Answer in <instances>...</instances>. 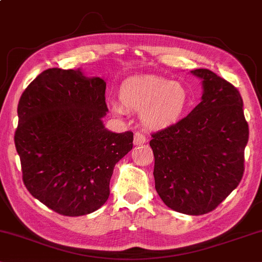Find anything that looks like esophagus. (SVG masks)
I'll return each mask as SVG.
<instances>
[{
  "mask_svg": "<svg viewBox=\"0 0 262 262\" xmlns=\"http://www.w3.org/2000/svg\"><path fill=\"white\" fill-rule=\"evenodd\" d=\"M146 141H147V139H146V137L142 133L137 132V133L134 134V145H142L145 144Z\"/></svg>",
  "mask_w": 262,
  "mask_h": 262,
  "instance_id": "1",
  "label": "esophagus"
}]
</instances>
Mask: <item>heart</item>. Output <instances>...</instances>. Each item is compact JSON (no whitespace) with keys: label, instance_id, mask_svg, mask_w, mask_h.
<instances>
[{"label":"heart","instance_id":"obj_1","mask_svg":"<svg viewBox=\"0 0 262 262\" xmlns=\"http://www.w3.org/2000/svg\"><path fill=\"white\" fill-rule=\"evenodd\" d=\"M120 102L123 109L140 113L145 125L159 129L180 120L189 103V92L179 81L153 75L134 76L121 85ZM114 110L122 113L117 105Z\"/></svg>","mask_w":262,"mask_h":262}]
</instances>
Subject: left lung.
Instances as JSON below:
<instances>
[{"instance_id":"8db88e82","label":"left lung","mask_w":262,"mask_h":262,"mask_svg":"<svg viewBox=\"0 0 262 262\" xmlns=\"http://www.w3.org/2000/svg\"><path fill=\"white\" fill-rule=\"evenodd\" d=\"M201 102L175 124L152 134L156 190L173 211L190 215L213 211L238 186L245 172L249 128L243 100L232 83L208 69Z\"/></svg>"}]
</instances>
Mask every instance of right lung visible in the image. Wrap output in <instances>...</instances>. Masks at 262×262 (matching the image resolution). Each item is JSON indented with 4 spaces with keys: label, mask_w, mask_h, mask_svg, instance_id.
Instances as JSON below:
<instances>
[{
    "label": "right lung",
    "mask_w": 262,
    "mask_h": 262,
    "mask_svg": "<svg viewBox=\"0 0 262 262\" xmlns=\"http://www.w3.org/2000/svg\"><path fill=\"white\" fill-rule=\"evenodd\" d=\"M106 83L78 69L50 68L24 91L14 135L31 195L62 215L102 207L115 164L133 148V133L104 127Z\"/></svg>",
    "instance_id": "add662e5"
}]
</instances>
